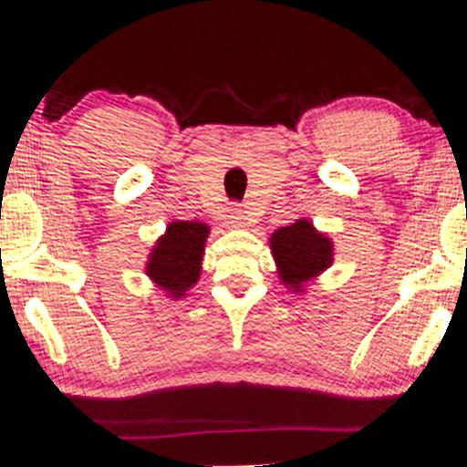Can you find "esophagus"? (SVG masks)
Segmentation results:
<instances>
[{
  "label": "esophagus",
  "mask_w": 467,
  "mask_h": 467,
  "mask_svg": "<svg viewBox=\"0 0 467 467\" xmlns=\"http://www.w3.org/2000/svg\"><path fill=\"white\" fill-rule=\"evenodd\" d=\"M247 220H250V217H247V211H244V209H230V213H228V226H233V228H244L245 223H247Z\"/></svg>",
  "instance_id": "34e87169"
}]
</instances>
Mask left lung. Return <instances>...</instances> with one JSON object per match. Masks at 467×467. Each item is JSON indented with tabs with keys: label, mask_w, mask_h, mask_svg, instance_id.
Masks as SVG:
<instances>
[{
	"label": "left lung",
	"mask_w": 467,
	"mask_h": 467,
	"mask_svg": "<svg viewBox=\"0 0 467 467\" xmlns=\"http://www.w3.org/2000/svg\"><path fill=\"white\" fill-rule=\"evenodd\" d=\"M271 250L279 277L288 288L303 290V284L320 275L333 263L331 239L320 234L312 222L296 220L271 234Z\"/></svg>",
	"instance_id": "obj_1"
}]
</instances>
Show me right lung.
<instances>
[{
	"label": "right lung",
	"instance_id": "right-lung-1",
	"mask_svg": "<svg viewBox=\"0 0 467 467\" xmlns=\"http://www.w3.org/2000/svg\"><path fill=\"white\" fill-rule=\"evenodd\" d=\"M209 226L201 222H171L164 237L151 250L147 275L161 285L171 296L182 298L201 275Z\"/></svg>",
	"mask_w": 467,
	"mask_h": 467
}]
</instances>
